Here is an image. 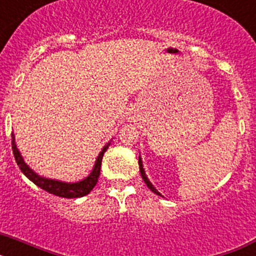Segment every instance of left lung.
<instances>
[{
	"label": "left lung",
	"instance_id": "obj_1",
	"mask_svg": "<svg viewBox=\"0 0 256 256\" xmlns=\"http://www.w3.org/2000/svg\"><path fill=\"white\" fill-rule=\"evenodd\" d=\"M138 164H140V172H141V176H142V180H144V183H146V184H148V188L151 190V191L154 192V194H156V195H159V196H162L159 194V191H158V190L155 188V187L152 186V183L150 182V180H148V178L146 177V173H144V165H142V160H141V156H140L138 158Z\"/></svg>",
	"mask_w": 256,
	"mask_h": 256
}]
</instances>
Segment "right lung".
I'll use <instances>...</instances> for the list:
<instances>
[{
    "mask_svg": "<svg viewBox=\"0 0 256 256\" xmlns=\"http://www.w3.org/2000/svg\"><path fill=\"white\" fill-rule=\"evenodd\" d=\"M12 152L14 156H15V160H16L18 165H19L20 170L24 173L26 178L32 180V182L37 184L38 187H40L44 191L50 192L52 195L55 196H60V198H82V196L88 195L90 192L92 191L94 186H96L97 180H98V177H100V169H101V162H102L104 154L105 151L108 150V144L105 148H102V151L100 152V155L97 156V160L94 162V166L92 169L91 174L88 176L87 178H84L83 180H79V182L76 183H68V182H61V180H48V178L40 177L38 176L37 173L32 170L29 168L28 165L26 164L24 159H22V156L20 155L19 150L16 148V144H15V137L12 134Z\"/></svg>",
    "mask_w": 256,
    "mask_h": 256,
    "instance_id": "obj_1",
    "label": "right lung"
}]
</instances>
